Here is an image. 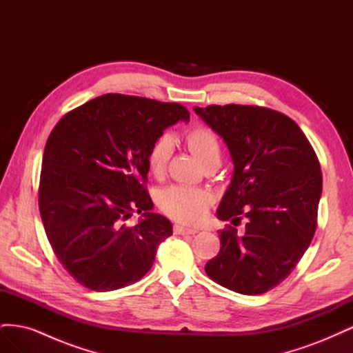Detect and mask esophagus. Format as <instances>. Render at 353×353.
<instances>
[{"mask_svg": "<svg viewBox=\"0 0 353 353\" xmlns=\"http://www.w3.org/2000/svg\"><path fill=\"white\" fill-rule=\"evenodd\" d=\"M174 232L178 234V236H191V234H196L197 230L187 228V227H183V225H175Z\"/></svg>", "mask_w": 353, "mask_h": 353, "instance_id": "1", "label": "esophagus"}]
</instances>
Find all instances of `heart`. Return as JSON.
<instances>
[{"label":"heart","mask_w":353,"mask_h":353,"mask_svg":"<svg viewBox=\"0 0 353 353\" xmlns=\"http://www.w3.org/2000/svg\"><path fill=\"white\" fill-rule=\"evenodd\" d=\"M187 144L203 166L221 162L219 141L216 135L208 128H194L193 131H190L187 134ZM174 147L175 141L170 134L160 135L152 145L148 153V168L154 176L165 175ZM212 200V196L206 190L172 185L162 191L159 203L162 210L170 218L193 225L205 219Z\"/></svg>","instance_id":"1"}]
</instances>
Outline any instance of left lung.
Returning a JSON list of instances; mask_svg holds the SVG:
<instances>
[{"label":"left lung","mask_w":353,"mask_h":353,"mask_svg":"<svg viewBox=\"0 0 353 353\" xmlns=\"http://www.w3.org/2000/svg\"><path fill=\"white\" fill-rule=\"evenodd\" d=\"M194 112L225 141L234 172L216 216L248 218L243 236L219 231L221 250L205 270L241 294H262L285 280L316 228L323 175L307 138L290 117L258 105H208Z\"/></svg>","instance_id":"1"}]
</instances>
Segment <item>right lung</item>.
<instances>
[{"label": "right lung", "mask_w": 353, "mask_h": 353, "mask_svg": "<svg viewBox=\"0 0 353 353\" xmlns=\"http://www.w3.org/2000/svg\"><path fill=\"white\" fill-rule=\"evenodd\" d=\"M190 121L178 103L105 94L63 116L51 131L39 212L57 259L74 280L112 292L141 280L172 223L153 213L144 184L148 153L166 128ZM134 211V228L124 221Z\"/></svg>", "instance_id": "add662e5"}]
</instances>
